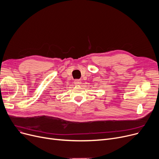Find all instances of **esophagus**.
<instances>
[{
    "mask_svg": "<svg viewBox=\"0 0 159 159\" xmlns=\"http://www.w3.org/2000/svg\"><path fill=\"white\" fill-rule=\"evenodd\" d=\"M74 82V84L75 85H79L81 84V81L80 80H75Z\"/></svg>",
    "mask_w": 159,
    "mask_h": 159,
    "instance_id": "obj_1",
    "label": "esophagus"
}]
</instances>
